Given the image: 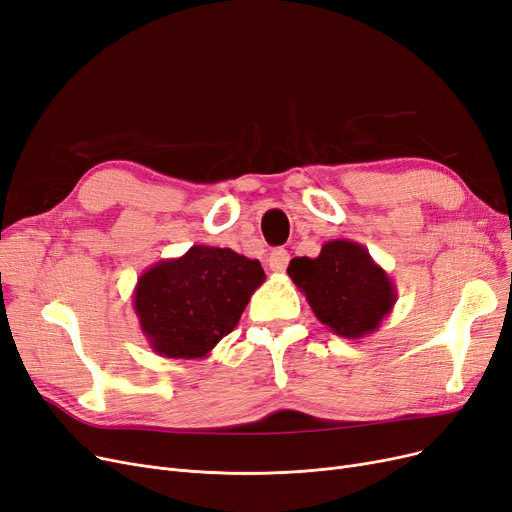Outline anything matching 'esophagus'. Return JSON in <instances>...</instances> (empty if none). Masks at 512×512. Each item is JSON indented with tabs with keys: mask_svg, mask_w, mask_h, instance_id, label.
<instances>
[{
	"mask_svg": "<svg viewBox=\"0 0 512 512\" xmlns=\"http://www.w3.org/2000/svg\"><path fill=\"white\" fill-rule=\"evenodd\" d=\"M288 261H291V255H288V251H284V249H274V251L270 253V257H268L270 270L276 272V274H280V272L286 270Z\"/></svg>",
	"mask_w": 512,
	"mask_h": 512,
	"instance_id": "obj_1",
	"label": "esophagus"
}]
</instances>
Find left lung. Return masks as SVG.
<instances>
[{"label": "left lung", "mask_w": 512, "mask_h": 512, "mask_svg": "<svg viewBox=\"0 0 512 512\" xmlns=\"http://www.w3.org/2000/svg\"><path fill=\"white\" fill-rule=\"evenodd\" d=\"M288 276L305 295L316 318L345 339L379 330L397 301L395 284L360 242L328 240L318 257H297Z\"/></svg>", "instance_id": "1"}]
</instances>
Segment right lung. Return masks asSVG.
<instances>
[{"label": "right lung", "instance_id": "1", "mask_svg": "<svg viewBox=\"0 0 512 512\" xmlns=\"http://www.w3.org/2000/svg\"><path fill=\"white\" fill-rule=\"evenodd\" d=\"M265 274L257 259L194 244L138 278L133 309L150 349L163 358H207L236 328Z\"/></svg>", "mask_w": 512, "mask_h": 512}]
</instances>
